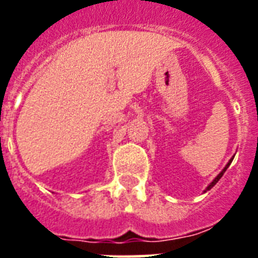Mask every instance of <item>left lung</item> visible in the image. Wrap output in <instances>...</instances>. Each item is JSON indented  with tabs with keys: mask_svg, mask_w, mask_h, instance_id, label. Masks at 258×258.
Returning a JSON list of instances; mask_svg holds the SVG:
<instances>
[{
	"mask_svg": "<svg viewBox=\"0 0 258 258\" xmlns=\"http://www.w3.org/2000/svg\"><path fill=\"white\" fill-rule=\"evenodd\" d=\"M232 161H233V158H232V159H230V161H229V163H228V165H226V167H225V169H224V170H222V171H221V172H220V174H218V175H217V178H216V179L213 180L212 183L209 184V186H208V188H206V190H210V188H212V187H213V186H214V184H216V183H217V182H218V180H220V179H221V176L224 175V172H225V171H226V169H228V167H229V165H230V163H232Z\"/></svg>",
	"mask_w": 258,
	"mask_h": 258,
	"instance_id": "left-lung-1",
	"label": "left lung"
}]
</instances>
